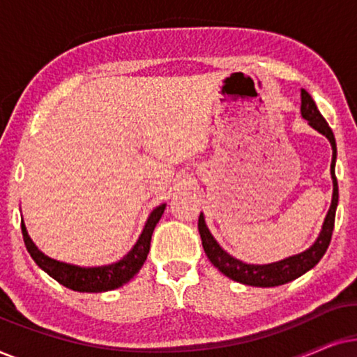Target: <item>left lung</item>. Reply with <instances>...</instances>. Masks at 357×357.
<instances>
[{
  "mask_svg": "<svg viewBox=\"0 0 357 357\" xmlns=\"http://www.w3.org/2000/svg\"><path fill=\"white\" fill-rule=\"evenodd\" d=\"M301 115L302 119L307 120L312 128L319 131L330 141L331 149H333V155H331V165H330V174L331 180H333V195H331V204L328 213H326L324 226L319 237L315 238V242L312 243L309 248H305L304 252L296 253V255L286 257L280 261L265 263V265H253V263H245L237 260L232 255L224 250L219 245L216 238L213 237V234L209 232L204 221V214L199 213L198 218V231L202 236L203 248L209 261L218 268L222 275H226L231 280L242 282L247 286H255V287H275L286 284V282L294 281L297 278L305 275L307 271L312 270L317 263L321 260V257L325 255L326 248L330 245L331 234H333L335 227V214L336 206H338V182H336L335 175V164H336V141L335 135L331 128L326 123V120L321 116V114L317 109L314 99H312L309 92L305 89H301Z\"/></svg>",
  "mask_w": 357,
  "mask_h": 357,
  "instance_id": "obj_1",
  "label": "left lung"
}]
</instances>
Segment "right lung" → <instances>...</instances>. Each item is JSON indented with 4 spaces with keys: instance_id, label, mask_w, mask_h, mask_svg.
<instances>
[{
    "instance_id": "1",
    "label": "right lung",
    "mask_w": 357,
    "mask_h": 357,
    "mask_svg": "<svg viewBox=\"0 0 357 357\" xmlns=\"http://www.w3.org/2000/svg\"><path fill=\"white\" fill-rule=\"evenodd\" d=\"M165 206L167 204L162 203L151 211L148 219H146L143 231H141L135 245L131 247V250L123 258H120L119 261L110 263V265L79 266L50 258L33 243L26 229V224H24V219H21L24 243H26L27 252L31 253L33 261L47 275H50L53 280H56L60 284L68 287V289L77 292H105L119 289V287L126 284L130 280H133V276L144 265L151 247V236H153L155 224L162 218Z\"/></svg>"
}]
</instances>
